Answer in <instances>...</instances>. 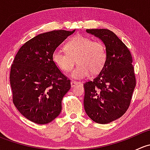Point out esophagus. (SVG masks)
<instances>
[{"label":"esophagus","instance_id":"obj_1","mask_svg":"<svg viewBox=\"0 0 150 150\" xmlns=\"http://www.w3.org/2000/svg\"><path fill=\"white\" fill-rule=\"evenodd\" d=\"M78 84V82H76V81H72V82H71V86H72V87L73 88V87H75V86H76Z\"/></svg>","mask_w":150,"mask_h":150}]
</instances>
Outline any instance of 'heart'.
Here are the masks:
<instances>
[{
    "label": "heart",
    "instance_id": "obj_1",
    "mask_svg": "<svg viewBox=\"0 0 150 150\" xmlns=\"http://www.w3.org/2000/svg\"><path fill=\"white\" fill-rule=\"evenodd\" d=\"M67 53L54 51L52 61L61 70L69 72L73 68L75 59L78 66L71 76L74 79H83L103 68L107 59V51L103 43L93 41L90 38L78 35L70 39L64 46Z\"/></svg>",
    "mask_w": 150,
    "mask_h": 150
}]
</instances>
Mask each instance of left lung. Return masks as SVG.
Returning <instances> with one entry per match:
<instances>
[{
	"mask_svg": "<svg viewBox=\"0 0 150 150\" xmlns=\"http://www.w3.org/2000/svg\"><path fill=\"white\" fill-rule=\"evenodd\" d=\"M86 32L102 40L107 59L100 73L83 84L84 109L92 120L107 124L120 118L130 106L136 86L132 56L113 32L107 29Z\"/></svg>",
	"mask_w": 150,
	"mask_h": 150,
	"instance_id": "1",
	"label": "left lung"
}]
</instances>
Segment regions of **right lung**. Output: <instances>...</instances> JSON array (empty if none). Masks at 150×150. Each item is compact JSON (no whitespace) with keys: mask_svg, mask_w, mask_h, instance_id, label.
Listing matches in <instances>:
<instances>
[{"mask_svg":"<svg viewBox=\"0 0 150 150\" xmlns=\"http://www.w3.org/2000/svg\"><path fill=\"white\" fill-rule=\"evenodd\" d=\"M74 32L59 30L38 35L15 56L10 72L13 102L35 123H48L61 112L62 100L71 83L53 62L52 54Z\"/></svg>","mask_w":150,"mask_h":150,"instance_id":"add662e5","label":"right lung"}]
</instances>
